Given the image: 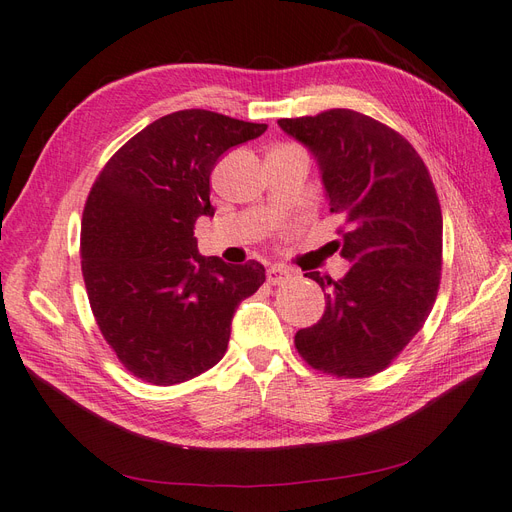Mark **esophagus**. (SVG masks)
Instances as JSON below:
<instances>
[{"instance_id":"esophagus-1","label":"esophagus","mask_w":512,"mask_h":512,"mask_svg":"<svg viewBox=\"0 0 512 512\" xmlns=\"http://www.w3.org/2000/svg\"><path fill=\"white\" fill-rule=\"evenodd\" d=\"M292 277H294V273L288 271V269H282V267H271V269L267 271V282L273 284V286L286 284V282L292 280Z\"/></svg>"}]
</instances>
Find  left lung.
<instances>
[{
  "instance_id": "left-lung-1",
  "label": "left lung",
  "mask_w": 512,
  "mask_h": 512,
  "mask_svg": "<svg viewBox=\"0 0 512 512\" xmlns=\"http://www.w3.org/2000/svg\"><path fill=\"white\" fill-rule=\"evenodd\" d=\"M318 160L342 256V280L320 277L327 307L294 335L303 361L337 378L389 367L421 331L442 275V209L425 162L404 136L350 108L280 119Z\"/></svg>"
}]
</instances>
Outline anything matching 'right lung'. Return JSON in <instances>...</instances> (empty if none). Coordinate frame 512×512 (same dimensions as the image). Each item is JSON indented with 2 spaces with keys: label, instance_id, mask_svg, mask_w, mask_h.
Instances as JSON below:
<instances>
[{
  "label": "right lung",
  "instance_id": "add662e5",
  "mask_svg": "<svg viewBox=\"0 0 512 512\" xmlns=\"http://www.w3.org/2000/svg\"><path fill=\"white\" fill-rule=\"evenodd\" d=\"M267 123L203 108L156 119L100 170L83 211L81 269L106 344L132 376L170 386L218 363L239 303L265 282L256 260L200 256L211 170Z\"/></svg>",
  "mask_w": 512,
  "mask_h": 512
}]
</instances>
